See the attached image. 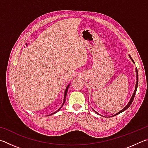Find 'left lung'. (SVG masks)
Segmentation results:
<instances>
[{
	"label": "left lung",
	"instance_id": "left-lung-1",
	"mask_svg": "<svg viewBox=\"0 0 148 148\" xmlns=\"http://www.w3.org/2000/svg\"><path fill=\"white\" fill-rule=\"evenodd\" d=\"M129 57H130V58L131 59V60H132V61L134 62V61L133 60H132V59L131 58V56H129ZM136 87H135V89H134V93H133V95H132V97L131 98V99H130V101L129 102V103L127 104V105L126 106H125L123 109H122L121 111L120 112H119L118 113H117L116 114H115L114 116H117V114H120V113H121V112H123V111H125V110H126L127 108H128L131 106V104H132V101H133V100H134V96H135V94H136V90H137V87H138V70H137V69H136ZM95 111V110H94ZM95 112H96V113H97V112H96V111H95ZM98 114V113H97Z\"/></svg>",
	"mask_w": 148,
	"mask_h": 148
}]
</instances>
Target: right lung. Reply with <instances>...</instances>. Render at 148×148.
Listing matches in <instances>:
<instances>
[{
	"mask_svg": "<svg viewBox=\"0 0 148 148\" xmlns=\"http://www.w3.org/2000/svg\"><path fill=\"white\" fill-rule=\"evenodd\" d=\"M69 86H70V84H69L68 86H67V87H66V89H65V91H64V101H63V103H62V106L59 108L57 110L56 112H53V113H52L51 114H50V115H49V116H51V115H53V114H56V113H57V112H59L60 110H61V108L62 107V106H63V104H64V102H65V99H66V95H67V91H68V89H69Z\"/></svg>",
	"mask_w": 148,
	"mask_h": 148,
	"instance_id": "add662e5",
	"label": "right lung"
}]
</instances>
